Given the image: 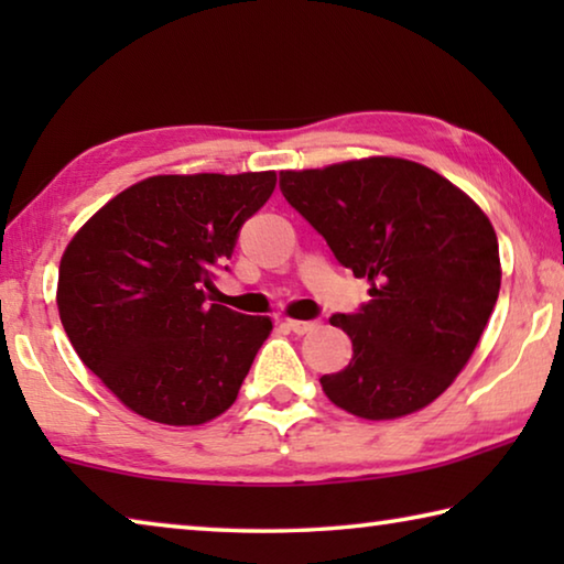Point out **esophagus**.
Segmentation results:
<instances>
[{
	"mask_svg": "<svg viewBox=\"0 0 564 564\" xmlns=\"http://www.w3.org/2000/svg\"><path fill=\"white\" fill-rule=\"evenodd\" d=\"M285 326H289L293 333H299V336H303V333L316 330L321 323L318 321H293V318H285Z\"/></svg>",
	"mask_w": 564,
	"mask_h": 564,
	"instance_id": "esophagus-1",
	"label": "esophagus"
}]
</instances>
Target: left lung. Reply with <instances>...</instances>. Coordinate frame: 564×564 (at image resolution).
<instances>
[{"instance_id": "1", "label": "left lung", "mask_w": 564, "mask_h": 564, "mask_svg": "<svg viewBox=\"0 0 564 564\" xmlns=\"http://www.w3.org/2000/svg\"><path fill=\"white\" fill-rule=\"evenodd\" d=\"M281 191L370 301L336 313L352 358L323 376L330 403L366 420L400 417L465 368L500 293L498 236L460 188L415 161L373 156L281 171Z\"/></svg>"}]
</instances>
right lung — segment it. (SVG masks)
<instances>
[{"mask_svg":"<svg viewBox=\"0 0 564 564\" xmlns=\"http://www.w3.org/2000/svg\"><path fill=\"white\" fill-rule=\"evenodd\" d=\"M273 171L151 176L99 208L59 263L76 356L133 413L202 425L234 405L273 323L206 303Z\"/></svg>","mask_w":564,"mask_h":564,"instance_id":"obj_1","label":"right lung"}]
</instances>
